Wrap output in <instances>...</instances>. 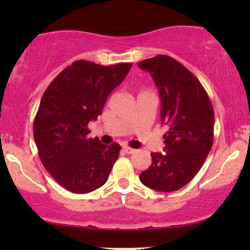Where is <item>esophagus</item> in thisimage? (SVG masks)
Instances as JSON below:
<instances>
[{"mask_svg": "<svg viewBox=\"0 0 250 250\" xmlns=\"http://www.w3.org/2000/svg\"><path fill=\"white\" fill-rule=\"evenodd\" d=\"M123 150H125V153H127V154H133L134 151H135V149L130 148V147H127V146H125V147H123Z\"/></svg>", "mask_w": 250, "mask_h": 250, "instance_id": "1", "label": "esophagus"}]
</instances>
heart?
I'll use <instances>...</instances> for the list:
<instances>
[{
    "label": "heart",
    "instance_id": "obj_1",
    "mask_svg": "<svg viewBox=\"0 0 250 250\" xmlns=\"http://www.w3.org/2000/svg\"><path fill=\"white\" fill-rule=\"evenodd\" d=\"M141 93H145V91H141Z\"/></svg>",
    "mask_w": 250,
    "mask_h": 250
}]
</instances>
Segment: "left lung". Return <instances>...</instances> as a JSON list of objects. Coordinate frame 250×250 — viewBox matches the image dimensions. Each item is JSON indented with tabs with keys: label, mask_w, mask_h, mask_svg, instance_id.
<instances>
[{
	"label": "left lung",
	"mask_w": 250,
	"mask_h": 250,
	"mask_svg": "<svg viewBox=\"0 0 250 250\" xmlns=\"http://www.w3.org/2000/svg\"><path fill=\"white\" fill-rule=\"evenodd\" d=\"M149 71L161 99L165 153H151V166L140 174L146 187L175 191L194 179L214 141V109L199 80L185 65L167 55L139 63Z\"/></svg>",
	"instance_id": "left-lung-1"
}]
</instances>
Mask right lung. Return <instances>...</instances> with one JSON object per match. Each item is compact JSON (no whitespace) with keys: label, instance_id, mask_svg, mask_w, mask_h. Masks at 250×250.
<instances>
[{"label":"right lung","instance_id":"add662e5","mask_svg":"<svg viewBox=\"0 0 250 250\" xmlns=\"http://www.w3.org/2000/svg\"><path fill=\"white\" fill-rule=\"evenodd\" d=\"M131 63L100 65L75 61L43 94L34 120V139L43 167L59 185L87 194L107 182L121 146L88 136L108 95L125 79Z\"/></svg>","mask_w":250,"mask_h":250}]
</instances>
